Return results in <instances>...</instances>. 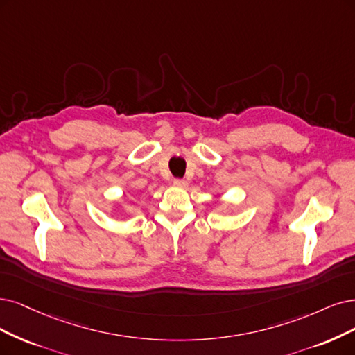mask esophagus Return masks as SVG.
Listing matches in <instances>:
<instances>
[{
    "label": "esophagus",
    "instance_id": "obj_1",
    "mask_svg": "<svg viewBox=\"0 0 355 355\" xmlns=\"http://www.w3.org/2000/svg\"><path fill=\"white\" fill-rule=\"evenodd\" d=\"M174 184H175L177 187H186V186H187V181H186L184 178H175V180H174Z\"/></svg>",
    "mask_w": 355,
    "mask_h": 355
}]
</instances>
